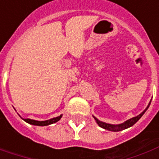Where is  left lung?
I'll list each match as a JSON object with an SVG mask.
<instances>
[{"instance_id": "left-lung-1", "label": "left lung", "mask_w": 159, "mask_h": 159, "mask_svg": "<svg viewBox=\"0 0 159 159\" xmlns=\"http://www.w3.org/2000/svg\"><path fill=\"white\" fill-rule=\"evenodd\" d=\"M150 104H151V101L149 102V104H148V106H147V108H146V109H145L141 113L139 114L138 116H136V117H132V118H130V119L129 120H127L126 122H124V123H120V124H116V125H115V124H110V123H104V122H101V121H100L99 119H97L95 117H93V118L95 119V121H96V123H98V125H99L100 127H101L102 129L109 130V131L117 132V131H121V130L126 129H128V128L133 126L134 124L136 123L137 121L143 116V114L145 113V112H146V111L148 109V107H149V106H150Z\"/></svg>"}]
</instances>
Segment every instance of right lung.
<instances>
[{"label":"right lung","instance_id":"add662e5","mask_svg":"<svg viewBox=\"0 0 159 159\" xmlns=\"http://www.w3.org/2000/svg\"><path fill=\"white\" fill-rule=\"evenodd\" d=\"M61 117H62V115H60L59 117L51 118V119L49 120H46V121H36V120L30 119V118H25V119L22 118V119L24 121H25L26 123H30V124H32V125H36V126H47V125H49V124H52V123L58 122V121L60 120Z\"/></svg>","mask_w":159,"mask_h":159}]
</instances>
